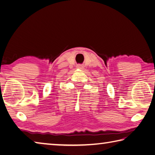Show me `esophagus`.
I'll return each mask as SVG.
<instances>
[{
	"label": "esophagus",
	"mask_w": 155,
	"mask_h": 155,
	"mask_svg": "<svg viewBox=\"0 0 155 155\" xmlns=\"http://www.w3.org/2000/svg\"><path fill=\"white\" fill-rule=\"evenodd\" d=\"M78 68H80V69H82L84 67H83V65H78Z\"/></svg>",
	"instance_id": "obj_1"
}]
</instances>
